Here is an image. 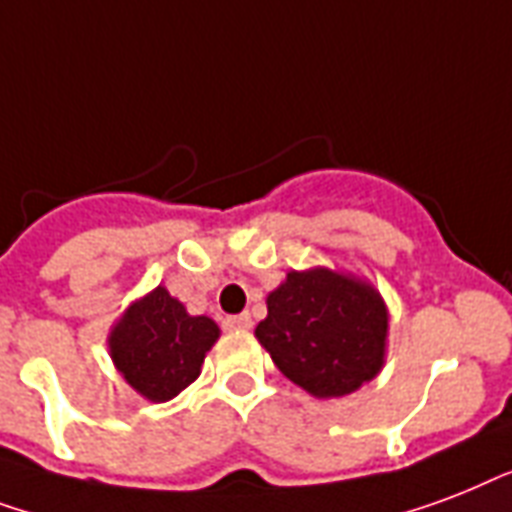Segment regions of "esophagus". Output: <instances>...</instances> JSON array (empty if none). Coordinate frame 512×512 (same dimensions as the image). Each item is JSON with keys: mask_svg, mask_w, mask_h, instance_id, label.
<instances>
[{"mask_svg": "<svg viewBox=\"0 0 512 512\" xmlns=\"http://www.w3.org/2000/svg\"><path fill=\"white\" fill-rule=\"evenodd\" d=\"M253 326V320L248 312H243V315H229V318H224V328H229V331H248V328Z\"/></svg>", "mask_w": 512, "mask_h": 512, "instance_id": "esophagus-1", "label": "esophagus"}]
</instances>
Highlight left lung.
I'll return each instance as SVG.
<instances>
[{"mask_svg":"<svg viewBox=\"0 0 512 512\" xmlns=\"http://www.w3.org/2000/svg\"><path fill=\"white\" fill-rule=\"evenodd\" d=\"M384 336L387 310L379 293L328 269L288 272L256 326L275 366L318 398H342L374 379Z\"/></svg>","mask_w":512,"mask_h":512,"instance_id":"obj_1","label":"left lung"}]
</instances>
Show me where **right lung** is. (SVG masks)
<instances>
[{
	"label": "right lung",
	"instance_id": "obj_1",
	"mask_svg": "<svg viewBox=\"0 0 512 512\" xmlns=\"http://www.w3.org/2000/svg\"><path fill=\"white\" fill-rule=\"evenodd\" d=\"M216 339L219 326L211 318H192L165 288H154L122 315L109 347L120 374L141 395L162 403L200 376Z\"/></svg>",
	"mask_w": 512,
	"mask_h": 512
}]
</instances>
